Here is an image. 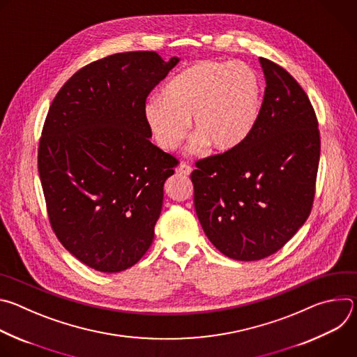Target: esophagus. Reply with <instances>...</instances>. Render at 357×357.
<instances>
[{
  "instance_id": "34e87169",
  "label": "esophagus",
  "mask_w": 357,
  "mask_h": 357,
  "mask_svg": "<svg viewBox=\"0 0 357 357\" xmlns=\"http://www.w3.org/2000/svg\"><path fill=\"white\" fill-rule=\"evenodd\" d=\"M190 172H192V168L188 165V164H181L178 168H176V174H179V175H183V176H188V175H190Z\"/></svg>"
}]
</instances>
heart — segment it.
<instances>
[{
	"label": "heart",
	"instance_id": "obj_1",
	"mask_svg": "<svg viewBox=\"0 0 357 357\" xmlns=\"http://www.w3.org/2000/svg\"><path fill=\"white\" fill-rule=\"evenodd\" d=\"M261 84L244 62H199L171 79L162 97L151 98L144 116L158 145L176 149L188 135V120L197 132L195 152L205 148L229 151L238 146L256 126Z\"/></svg>",
	"mask_w": 357,
	"mask_h": 357
}]
</instances>
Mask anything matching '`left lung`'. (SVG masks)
I'll use <instances>...</instances> for the list:
<instances>
[{"label": "left lung", "mask_w": 357, "mask_h": 357, "mask_svg": "<svg viewBox=\"0 0 357 357\" xmlns=\"http://www.w3.org/2000/svg\"><path fill=\"white\" fill-rule=\"evenodd\" d=\"M256 126L236 148L196 162L190 179L203 231L225 256L256 261L278 251L308 219L321 138L311 101L277 63Z\"/></svg>", "instance_id": "obj_1"}]
</instances>
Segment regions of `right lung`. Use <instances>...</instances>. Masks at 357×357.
I'll use <instances>...</instances> for the list:
<instances>
[{"label":"right lung","mask_w":357,"mask_h":357,"mask_svg":"<svg viewBox=\"0 0 357 357\" xmlns=\"http://www.w3.org/2000/svg\"><path fill=\"white\" fill-rule=\"evenodd\" d=\"M179 62L124 52L76 72L49 107L38 171L52 229L79 261L120 273L146 252L178 161L149 141L151 90Z\"/></svg>","instance_id":"obj_1"}]
</instances>
